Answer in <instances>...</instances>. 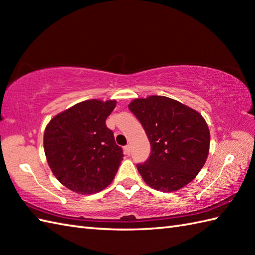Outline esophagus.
Returning a JSON list of instances; mask_svg holds the SVG:
<instances>
[{
	"label": "esophagus",
	"instance_id": "esophagus-1",
	"mask_svg": "<svg viewBox=\"0 0 255 255\" xmlns=\"http://www.w3.org/2000/svg\"><path fill=\"white\" fill-rule=\"evenodd\" d=\"M124 152H125V154H127V155H130V152H131V149H130V145H126V147L124 148Z\"/></svg>",
	"mask_w": 255,
	"mask_h": 255
}]
</instances>
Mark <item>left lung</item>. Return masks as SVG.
I'll return each instance as SVG.
<instances>
[{
  "label": "left lung",
  "instance_id": "left-lung-1",
  "mask_svg": "<svg viewBox=\"0 0 255 255\" xmlns=\"http://www.w3.org/2000/svg\"><path fill=\"white\" fill-rule=\"evenodd\" d=\"M150 141V155L137 169L156 191L173 192L192 182L207 159L210 134L199 113L165 96L133 100L128 105Z\"/></svg>",
  "mask_w": 255,
  "mask_h": 255
}]
</instances>
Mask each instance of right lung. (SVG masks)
<instances>
[{
    "label": "right lung",
    "mask_w": 255,
    "mask_h": 255,
    "mask_svg": "<svg viewBox=\"0 0 255 255\" xmlns=\"http://www.w3.org/2000/svg\"><path fill=\"white\" fill-rule=\"evenodd\" d=\"M115 106V101H84L47 125L44 149L48 164L58 181L75 193L100 192L116 175L124 153L105 124Z\"/></svg>",
    "instance_id": "right-lung-1"
}]
</instances>
